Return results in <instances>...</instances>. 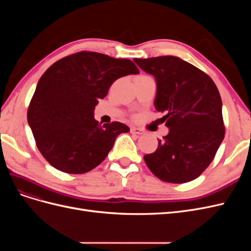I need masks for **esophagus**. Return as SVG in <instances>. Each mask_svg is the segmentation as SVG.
<instances>
[{"label":"esophagus","instance_id":"1","mask_svg":"<svg viewBox=\"0 0 251 251\" xmlns=\"http://www.w3.org/2000/svg\"><path fill=\"white\" fill-rule=\"evenodd\" d=\"M130 132H131L132 134H135V135H142V134H144V131H143V130H141V128H139V127H135V126L131 127Z\"/></svg>","mask_w":251,"mask_h":251}]
</instances>
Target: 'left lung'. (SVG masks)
<instances>
[{"label": "left lung", "mask_w": 251, "mask_h": 251, "mask_svg": "<svg viewBox=\"0 0 251 251\" xmlns=\"http://www.w3.org/2000/svg\"><path fill=\"white\" fill-rule=\"evenodd\" d=\"M157 82L155 108L170 127L157 150L144 156L148 168L169 183H185L207 169L224 139L221 96L208 75L173 55L134 58Z\"/></svg>", "instance_id": "1"}]
</instances>
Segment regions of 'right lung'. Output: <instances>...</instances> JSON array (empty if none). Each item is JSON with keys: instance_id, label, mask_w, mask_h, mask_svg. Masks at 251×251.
<instances>
[{"instance_id": "add662e5", "label": "right lung", "mask_w": 251, "mask_h": 251, "mask_svg": "<svg viewBox=\"0 0 251 251\" xmlns=\"http://www.w3.org/2000/svg\"><path fill=\"white\" fill-rule=\"evenodd\" d=\"M130 59L80 51L57 60L40 78L27 112L36 147L58 171L85 174L100 165L120 133L130 131L114 121L94 119L98 100L116 79L138 74Z\"/></svg>"}]
</instances>
